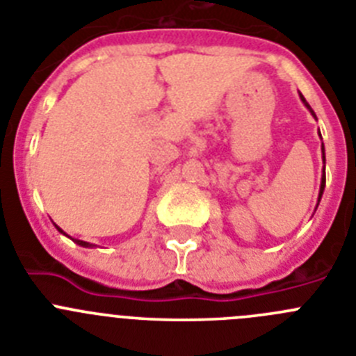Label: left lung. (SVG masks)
I'll use <instances>...</instances> for the list:
<instances>
[{
    "label": "left lung",
    "mask_w": 356,
    "mask_h": 356,
    "mask_svg": "<svg viewBox=\"0 0 356 356\" xmlns=\"http://www.w3.org/2000/svg\"><path fill=\"white\" fill-rule=\"evenodd\" d=\"M300 97H301V102H303V105L307 106L308 110H310V114H312L314 118H316V112H314V110L310 108V105H308L307 99H305L303 94H301V92H300ZM316 119H317V118H316ZM319 135H321V131H319ZM321 151H323V163H326V159H325V144H321ZM325 185H326V172H325V168H323V176H321V188H319V197H317V205H319L321 197H323V193H325Z\"/></svg>",
    "instance_id": "left-lung-1"
}]
</instances>
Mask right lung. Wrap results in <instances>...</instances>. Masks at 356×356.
I'll use <instances>...</instances> for the list:
<instances>
[{"instance_id":"add662e5","label":"right lung","mask_w":356,"mask_h":356,"mask_svg":"<svg viewBox=\"0 0 356 356\" xmlns=\"http://www.w3.org/2000/svg\"><path fill=\"white\" fill-rule=\"evenodd\" d=\"M55 228H56V229H58V232H60V234H64V235H65V237H69V235H67V234H65L64 229H60V228H58V226H56V225H55ZM69 238H71V241H72V242H76L78 246H81V248H92V244H89V242H85V241H80V238H72V237H69Z\"/></svg>"}]
</instances>
